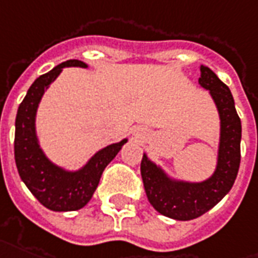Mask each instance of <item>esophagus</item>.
I'll return each instance as SVG.
<instances>
[{
  "instance_id": "1",
  "label": "esophagus",
  "mask_w": 258,
  "mask_h": 258,
  "mask_svg": "<svg viewBox=\"0 0 258 258\" xmlns=\"http://www.w3.org/2000/svg\"><path fill=\"white\" fill-rule=\"evenodd\" d=\"M135 135H139V134H138V133H137V134H135Z\"/></svg>"
}]
</instances>
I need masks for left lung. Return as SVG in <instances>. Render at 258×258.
<instances>
[{"label": "left lung", "instance_id": "left-lung-1", "mask_svg": "<svg viewBox=\"0 0 258 258\" xmlns=\"http://www.w3.org/2000/svg\"><path fill=\"white\" fill-rule=\"evenodd\" d=\"M198 83L209 91L220 119L216 168L201 182L172 177L144 153L141 175L152 207L173 220H192L215 207L228 194L235 182L241 163V119L230 89L205 66H201Z\"/></svg>", "mask_w": 258, "mask_h": 258}]
</instances>
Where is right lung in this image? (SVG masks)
<instances>
[{
	"label": "right lung",
	"instance_id": "right-lung-1",
	"mask_svg": "<svg viewBox=\"0 0 258 258\" xmlns=\"http://www.w3.org/2000/svg\"><path fill=\"white\" fill-rule=\"evenodd\" d=\"M67 67L87 68L81 60H68L38 78L17 109L15 123V161L17 171L32 196L54 212L81 209L90 201L106 165L128 139L100 149L78 169H67L47 157L37 135V110L45 91Z\"/></svg>",
	"mask_w": 258,
	"mask_h": 258
}]
</instances>
